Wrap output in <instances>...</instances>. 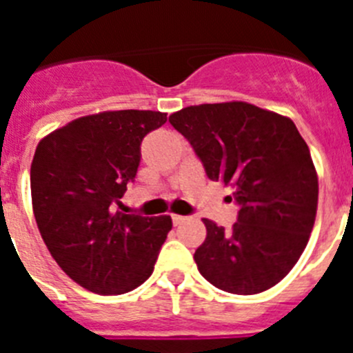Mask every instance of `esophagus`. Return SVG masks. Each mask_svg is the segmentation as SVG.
<instances>
[{"instance_id":"esophagus-1","label":"esophagus","mask_w":353,"mask_h":353,"mask_svg":"<svg viewBox=\"0 0 353 353\" xmlns=\"http://www.w3.org/2000/svg\"><path fill=\"white\" fill-rule=\"evenodd\" d=\"M171 219H173V224H174V226H179V224L185 223L187 217H185V215H176V214H174V215H171Z\"/></svg>"}]
</instances>
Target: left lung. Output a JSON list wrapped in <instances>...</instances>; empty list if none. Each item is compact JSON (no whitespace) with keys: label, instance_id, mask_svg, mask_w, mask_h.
<instances>
[{"label":"left lung","instance_id":"1","mask_svg":"<svg viewBox=\"0 0 353 353\" xmlns=\"http://www.w3.org/2000/svg\"><path fill=\"white\" fill-rule=\"evenodd\" d=\"M170 123L239 205L230 232L203 219L207 239L194 252L199 274L236 295L272 288L299 261L316 217L318 176L295 123L248 102L183 108Z\"/></svg>","mask_w":353,"mask_h":353}]
</instances>
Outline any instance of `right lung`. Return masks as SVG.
Returning <instances> with one entry per match:
<instances>
[{
	"label": "right lung",
	"mask_w": 353,
	"mask_h": 353,
	"mask_svg": "<svg viewBox=\"0 0 353 353\" xmlns=\"http://www.w3.org/2000/svg\"><path fill=\"white\" fill-rule=\"evenodd\" d=\"M161 111H105L77 118L39 143L31 201L51 256L83 288L120 295L145 283L170 233L171 217L121 214L146 134L166 123Z\"/></svg>",
	"instance_id": "1"
}]
</instances>
